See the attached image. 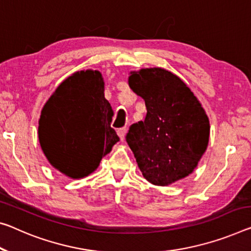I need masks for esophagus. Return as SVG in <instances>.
I'll use <instances>...</instances> for the list:
<instances>
[{"label":"esophagus","mask_w":251,"mask_h":251,"mask_svg":"<svg viewBox=\"0 0 251 251\" xmlns=\"http://www.w3.org/2000/svg\"><path fill=\"white\" fill-rule=\"evenodd\" d=\"M126 133H127V128H126V127H122V128H119V129L117 130V134H118L119 138H121V141H124Z\"/></svg>","instance_id":"esophagus-1"}]
</instances>
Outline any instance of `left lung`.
<instances>
[{
    "mask_svg": "<svg viewBox=\"0 0 251 251\" xmlns=\"http://www.w3.org/2000/svg\"><path fill=\"white\" fill-rule=\"evenodd\" d=\"M128 85L147 109L144 122L135 123L126 135L143 176L165 186L190 176L210 136L200 101L176 75L162 68L132 71Z\"/></svg>",
    "mask_w": 251,
    "mask_h": 251,
    "instance_id": "1",
    "label": "left lung"
}]
</instances>
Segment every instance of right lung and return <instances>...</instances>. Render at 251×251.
Returning <instances> with one entry per match:
<instances>
[{"mask_svg":"<svg viewBox=\"0 0 251 251\" xmlns=\"http://www.w3.org/2000/svg\"><path fill=\"white\" fill-rule=\"evenodd\" d=\"M104 86L99 71H77L58 86L41 110V149L50 164L71 178L93 173L119 141L110 127L114 111Z\"/></svg>","mask_w":251,"mask_h":251,"instance_id":"1","label":"right lung"}]
</instances>
